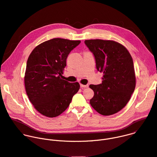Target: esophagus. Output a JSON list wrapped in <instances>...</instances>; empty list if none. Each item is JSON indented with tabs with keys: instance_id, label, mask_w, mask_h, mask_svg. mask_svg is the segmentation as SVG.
Returning <instances> with one entry per match:
<instances>
[{
	"instance_id": "1",
	"label": "esophagus",
	"mask_w": 157,
	"mask_h": 157,
	"mask_svg": "<svg viewBox=\"0 0 157 157\" xmlns=\"http://www.w3.org/2000/svg\"><path fill=\"white\" fill-rule=\"evenodd\" d=\"M80 86L82 89L83 88H86V87H89V85L88 84H86V85H83V84H80Z\"/></svg>"
}]
</instances>
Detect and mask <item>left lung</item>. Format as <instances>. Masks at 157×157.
<instances>
[{
    "mask_svg": "<svg viewBox=\"0 0 157 157\" xmlns=\"http://www.w3.org/2000/svg\"><path fill=\"white\" fill-rule=\"evenodd\" d=\"M84 43L94 56L97 70L103 73L101 84L89 86L94 93L90 104L101 115L114 114L126 105L136 87L132 56L114 41L88 40Z\"/></svg>",
    "mask_w": 157,
    "mask_h": 157,
    "instance_id": "obj_1",
    "label": "left lung"
}]
</instances>
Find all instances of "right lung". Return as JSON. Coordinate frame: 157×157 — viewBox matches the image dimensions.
Masks as SVG:
<instances>
[{
  "label": "right lung",
  "instance_id": "obj_1",
  "mask_svg": "<svg viewBox=\"0 0 157 157\" xmlns=\"http://www.w3.org/2000/svg\"><path fill=\"white\" fill-rule=\"evenodd\" d=\"M79 40L53 38L41 43L32 52L26 66L27 94L38 113L55 117L68 107L80 85L62 79L66 59Z\"/></svg>",
  "mask_w": 157,
  "mask_h": 157
}]
</instances>
